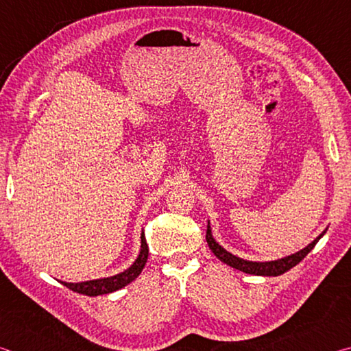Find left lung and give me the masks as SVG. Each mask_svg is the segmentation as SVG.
<instances>
[{"label":"left lung","instance_id":"left-lung-1","mask_svg":"<svg viewBox=\"0 0 351 351\" xmlns=\"http://www.w3.org/2000/svg\"><path fill=\"white\" fill-rule=\"evenodd\" d=\"M328 229V228H326ZM326 229L324 230L322 234L319 237H316L310 245L306 247L300 249V251H297L295 254H291L287 255V257H282V258H277V260H269V261H252V260H245L241 257H237V255L230 254L229 251H226V249L219 245V243L213 239L212 235V229H210V221H207V232H206V240H207V245H209L210 251L217 255V257L226 263L230 268H235L239 271L246 272V274H252V276H282L283 272L289 271L291 268H294L297 263H300L302 260H304L308 252L311 251V249L316 246V243L322 239L325 235Z\"/></svg>","mask_w":351,"mask_h":351}]
</instances>
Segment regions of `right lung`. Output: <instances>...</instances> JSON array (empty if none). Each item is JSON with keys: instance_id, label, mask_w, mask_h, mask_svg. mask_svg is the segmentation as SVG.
I'll return each instance as SVG.
<instances>
[{"instance_id": "right-lung-1", "label": "right lung", "mask_w": 351, "mask_h": 351, "mask_svg": "<svg viewBox=\"0 0 351 351\" xmlns=\"http://www.w3.org/2000/svg\"><path fill=\"white\" fill-rule=\"evenodd\" d=\"M148 258V245L145 241V235L144 230L141 234V251L139 255L136 257L133 261V265L127 268L125 271L119 272L116 276L111 277H104V278H94V280H86V282H77V283H69V282H62V285L69 288L71 291L79 294H85V295H102V294H110L112 291H117L123 287H127L128 283H132L134 278H138V276L144 269V266L147 263Z\"/></svg>"}]
</instances>
